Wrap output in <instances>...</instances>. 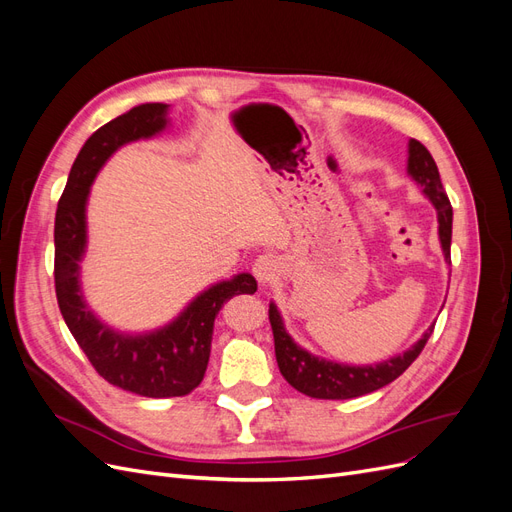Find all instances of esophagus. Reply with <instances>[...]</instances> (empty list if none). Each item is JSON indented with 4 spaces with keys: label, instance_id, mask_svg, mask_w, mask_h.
I'll use <instances>...</instances> for the list:
<instances>
[{
    "label": "esophagus",
    "instance_id": "esophagus-1",
    "mask_svg": "<svg viewBox=\"0 0 512 512\" xmlns=\"http://www.w3.org/2000/svg\"><path fill=\"white\" fill-rule=\"evenodd\" d=\"M280 271H282L280 260H277L275 256H271V254L258 256V258L254 260V265H252V273H254V277H256V280H258L260 284L273 282L275 277L280 275Z\"/></svg>",
    "mask_w": 512,
    "mask_h": 512
}]
</instances>
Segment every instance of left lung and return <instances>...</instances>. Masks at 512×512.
<instances>
[{
    "label": "left lung",
    "mask_w": 512,
    "mask_h": 512,
    "mask_svg": "<svg viewBox=\"0 0 512 512\" xmlns=\"http://www.w3.org/2000/svg\"><path fill=\"white\" fill-rule=\"evenodd\" d=\"M406 173L418 188H421V194L429 200L438 213V239H440L444 260L451 265L453 209L442 188L436 162H433L427 147L414 141V138L408 141ZM269 320H271L273 339H275V359H277V367L282 371V376L299 393L316 397V399H352V397L374 393L382 389V386L391 384L395 378L404 374L416 356L421 354L429 335L433 333V324H436V322L429 324L427 331L421 335V339H416L406 352L395 354L391 359H384L374 365H350V363L324 359V356H316L294 342L292 335L286 331L280 309H277L273 301L269 303Z\"/></svg>",
    "instance_id": "obj_1"
}]
</instances>
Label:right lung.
Listing matches in <instances>:
<instances>
[{
	"mask_svg": "<svg viewBox=\"0 0 512 512\" xmlns=\"http://www.w3.org/2000/svg\"><path fill=\"white\" fill-rule=\"evenodd\" d=\"M168 111L170 106L162 102L138 104L91 134L70 168L55 213V292L72 337L106 382L156 399L188 395L203 382L215 316L232 297L258 288L254 275L237 273L200 290L170 322L141 333L119 331L89 307L81 284V262L87 252L91 185L123 145L166 132Z\"/></svg>",
	"mask_w": 512,
	"mask_h": 512,
	"instance_id": "obj_1",
	"label": "right lung"
}]
</instances>
